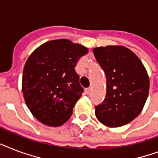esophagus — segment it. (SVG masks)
<instances>
[{"instance_id": "esophagus-1", "label": "esophagus", "mask_w": 158, "mask_h": 158, "mask_svg": "<svg viewBox=\"0 0 158 158\" xmlns=\"http://www.w3.org/2000/svg\"><path fill=\"white\" fill-rule=\"evenodd\" d=\"M91 92H92V89H91L90 88H86L85 89V92L87 93L88 95H89L91 93Z\"/></svg>"}]
</instances>
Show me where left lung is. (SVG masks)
<instances>
[{
    "label": "left lung",
    "mask_w": 158,
    "mask_h": 158,
    "mask_svg": "<svg viewBox=\"0 0 158 158\" xmlns=\"http://www.w3.org/2000/svg\"><path fill=\"white\" fill-rule=\"evenodd\" d=\"M93 52L106 76V96L95 106L98 121L118 127L134 120L143 110L149 91V77L136 54L123 45L94 48Z\"/></svg>",
    "instance_id": "obj_1"
}]
</instances>
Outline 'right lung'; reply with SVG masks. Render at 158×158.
I'll return each instance as SVG.
<instances>
[{
    "mask_svg": "<svg viewBox=\"0 0 158 158\" xmlns=\"http://www.w3.org/2000/svg\"><path fill=\"white\" fill-rule=\"evenodd\" d=\"M88 48L67 39L44 43L29 56L23 73L22 91L33 116L48 127L69 120L83 88L75 71Z\"/></svg>",
    "mask_w": 158,
    "mask_h": 158,
    "instance_id": "1",
    "label": "right lung"
}]
</instances>
